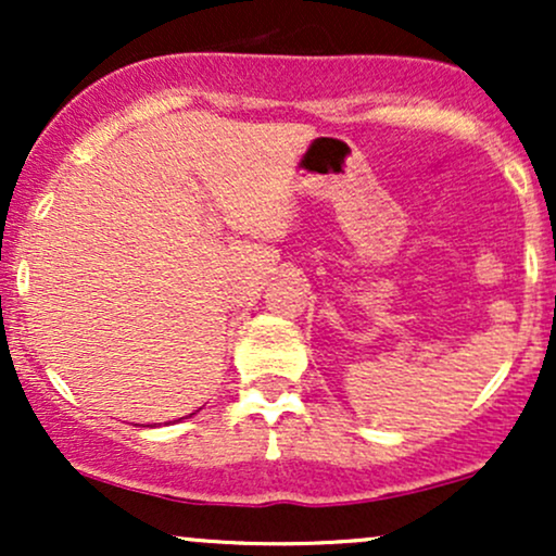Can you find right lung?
Returning a JSON list of instances; mask_svg holds the SVG:
<instances>
[{
    "instance_id": "right-lung-1",
    "label": "right lung",
    "mask_w": 556,
    "mask_h": 556,
    "mask_svg": "<svg viewBox=\"0 0 556 556\" xmlns=\"http://www.w3.org/2000/svg\"><path fill=\"white\" fill-rule=\"evenodd\" d=\"M190 416H193V413H190Z\"/></svg>"
}]
</instances>
